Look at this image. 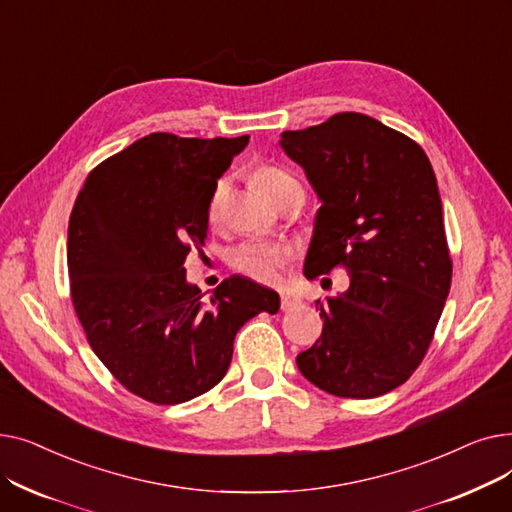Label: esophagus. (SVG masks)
<instances>
[{
	"label": "esophagus",
	"mask_w": 512,
	"mask_h": 512,
	"mask_svg": "<svg viewBox=\"0 0 512 512\" xmlns=\"http://www.w3.org/2000/svg\"><path fill=\"white\" fill-rule=\"evenodd\" d=\"M297 305H299L297 299L288 297V294H282V297H280V309H282V311H292Z\"/></svg>",
	"instance_id": "obj_1"
}]
</instances>
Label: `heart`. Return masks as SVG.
Here are the masks:
<instances>
[{
	"mask_svg": "<svg viewBox=\"0 0 512 512\" xmlns=\"http://www.w3.org/2000/svg\"><path fill=\"white\" fill-rule=\"evenodd\" d=\"M251 182L259 188V191L280 205L288 195L303 191L301 182L294 178L288 170H284L272 161H259L251 170ZM226 184L220 180L213 186V193L209 197V220L215 222L220 218L222 203H224ZM294 253L288 245H280V242H267V240H242L228 253V263L236 272L249 276L255 282L261 284H278L286 272V267L292 263Z\"/></svg>",
	"mask_w": 512,
	"mask_h": 512,
	"instance_id": "b5f03b06",
	"label": "heart"
}]
</instances>
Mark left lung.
<instances>
[{"label": "left lung", "mask_w": 512, "mask_h": 512, "mask_svg": "<svg viewBox=\"0 0 512 512\" xmlns=\"http://www.w3.org/2000/svg\"><path fill=\"white\" fill-rule=\"evenodd\" d=\"M321 199L305 276L344 267L351 286L319 305L324 330L297 357L305 378L342 398H375L405 384L440 321L452 259L436 174L394 128L342 112L282 132Z\"/></svg>", "instance_id": "obj_1"}]
</instances>
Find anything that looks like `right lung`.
<instances>
[{
	"instance_id": "obj_1",
	"label": "right lung",
	"mask_w": 512,
	"mask_h": 512,
	"mask_svg": "<svg viewBox=\"0 0 512 512\" xmlns=\"http://www.w3.org/2000/svg\"><path fill=\"white\" fill-rule=\"evenodd\" d=\"M249 143L153 132L87 176L68 224L74 311L99 361L132 394L180 405L226 375L234 336L278 292L230 276L209 299L184 261L205 245L209 197Z\"/></svg>"
}]
</instances>
